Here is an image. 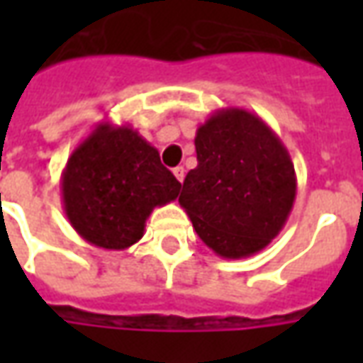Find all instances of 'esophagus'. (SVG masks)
Instances as JSON below:
<instances>
[{
  "instance_id": "esophagus-1",
  "label": "esophagus",
  "mask_w": 363,
  "mask_h": 363,
  "mask_svg": "<svg viewBox=\"0 0 363 363\" xmlns=\"http://www.w3.org/2000/svg\"><path fill=\"white\" fill-rule=\"evenodd\" d=\"M173 174L177 177V181L182 182L184 181V174H186V171H184V167H174Z\"/></svg>"
}]
</instances>
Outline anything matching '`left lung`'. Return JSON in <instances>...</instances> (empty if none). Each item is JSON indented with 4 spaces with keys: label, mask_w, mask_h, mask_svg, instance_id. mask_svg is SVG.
Wrapping results in <instances>:
<instances>
[{
    "label": "left lung",
    "mask_w": 363,
    "mask_h": 363,
    "mask_svg": "<svg viewBox=\"0 0 363 363\" xmlns=\"http://www.w3.org/2000/svg\"><path fill=\"white\" fill-rule=\"evenodd\" d=\"M196 169L179 204L198 237L223 259L262 251L286 225L296 200V169L264 120L245 108H221L194 138Z\"/></svg>",
    "instance_id": "8db88e82"
}]
</instances>
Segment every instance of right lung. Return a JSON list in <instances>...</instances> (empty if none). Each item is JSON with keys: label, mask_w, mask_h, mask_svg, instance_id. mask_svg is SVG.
<instances>
[{"label": "right lung", "mask_w": 363, "mask_h": 363, "mask_svg": "<svg viewBox=\"0 0 363 363\" xmlns=\"http://www.w3.org/2000/svg\"><path fill=\"white\" fill-rule=\"evenodd\" d=\"M179 192L181 182L161 165L159 151L128 124L99 122L62 173V202L72 228L108 251L138 243L150 213Z\"/></svg>", "instance_id": "add662e5"}]
</instances>
